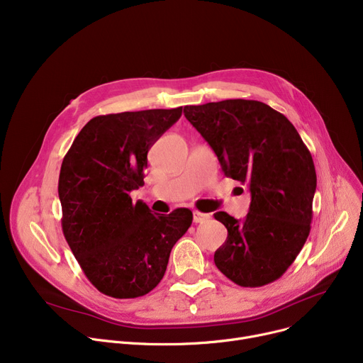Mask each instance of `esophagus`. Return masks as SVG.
Masks as SVG:
<instances>
[{"mask_svg": "<svg viewBox=\"0 0 363 363\" xmlns=\"http://www.w3.org/2000/svg\"><path fill=\"white\" fill-rule=\"evenodd\" d=\"M209 218H211L209 214H203V212H199V211H195V212H194V221H195L196 224L205 223V221H208Z\"/></svg>", "mask_w": 363, "mask_h": 363, "instance_id": "obj_1", "label": "esophagus"}]
</instances>
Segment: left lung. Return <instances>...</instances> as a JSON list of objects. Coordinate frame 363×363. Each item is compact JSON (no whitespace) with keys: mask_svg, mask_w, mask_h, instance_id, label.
<instances>
[{"mask_svg":"<svg viewBox=\"0 0 363 363\" xmlns=\"http://www.w3.org/2000/svg\"><path fill=\"white\" fill-rule=\"evenodd\" d=\"M183 113L223 173L247 184L252 198L245 220L214 214L228 231L214 255L217 268L242 287L279 280L311 231L316 173L309 149L287 117L259 101L186 105Z\"/></svg>","mask_w":363,"mask_h":363,"instance_id":"left-lung-1","label":"left lung"}]
</instances>
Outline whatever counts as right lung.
Here are the masks:
<instances>
[{"label":"right lung","instance_id":"1","mask_svg":"<svg viewBox=\"0 0 363 363\" xmlns=\"http://www.w3.org/2000/svg\"><path fill=\"white\" fill-rule=\"evenodd\" d=\"M180 116L182 106L94 117L62 160L64 238L88 280L116 299H135L158 286L194 220L187 208L152 214L130 198L143 186L147 151Z\"/></svg>","mask_w":363,"mask_h":363}]
</instances>
